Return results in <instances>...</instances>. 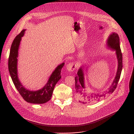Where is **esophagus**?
I'll list each match as a JSON object with an SVG mask.
<instances>
[{
  "label": "esophagus",
  "instance_id": "esophagus-1",
  "mask_svg": "<svg viewBox=\"0 0 134 134\" xmlns=\"http://www.w3.org/2000/svg\"><path fill=\"white\" fill-rule=\"evenodd\" d=\"M76 65L74 62H70L69 64H68L66 66L67 69L69 71H72L76 69Z\"/></svg>",
  "mask_w": 134,
  "mask_h": 134
}]
</instances>
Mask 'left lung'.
<instances>
[{
  "label": "left lung",
  "mask_w": 134,
  "mask_h": 134,
  "mask_svg": "<svg viewBox=\"0 0 134 134\" xmlns=\"http://www.w3.org/2000/svg\"><path fill=\"white\" fill-rule=\"evenodd\" d=\"M107 46L109 48L116 51L118 59V69L116 75L111 85L105 91L100 93H88L85 89L84 72L82 67L77 72L75 80V95L80 102L83 103H91L101 100L107 95L112 94L116 90L120 77L122 69V55L120 47L119 37L117 33H112L109 36L107 40Z\"/></svg>",
  "instance_id": "1"
}]
</instances>
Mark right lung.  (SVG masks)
<instances>
[{
  "label": "right lung",
  "mask_w": 134,
  "mask_h": 134,
  "mask_svg": "<svg viewBox=\"0 0 134 134\" xmlns=\"http://www.w3.org/2000/svg\"><path fill=\"white\" fill-rule=\"evenodd\" d=\"M25 31V30H23L18 34L12 44L8 58L9 72L15 87L25 101L34 104L45 103L51 99L54 86L62 77L61 71L65 63H63L57 67L51 75L47 83L42 88L35 91L26 89L18 78L17 69L18 50Z\"/></svg>",
  "instance_id": "1"
}]
</instances>
